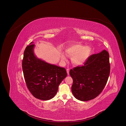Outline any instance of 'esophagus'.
I'll list each match as a JSON object with an SVG mask.
<instances>
[{
    "label": "esophagus",
    "instance_id": "obj_1",
    "mask_svg": "<svg viewBox=\"0 0 126 126\" xmlns=\"http://www.w3.org/2000/svg\"><path fill=\"white\" fill-rule=\"evenodd\" d=\"M69 69H66V71H67V74H68V75H69Z\"/></svg>",
    "mask_w": 126,
    "mask_h": 126
}]
</instances>
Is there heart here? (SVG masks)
<instances>
[{"instance_id":"obj_1","label":"heart","mask_w":126,"mask_h":126,"mask_svg":"<svg viewBox=\"0 0 126 126\" xmlns=\"http://www.w3.org/2000/svg\"><path fill=\"white\" fill-rule=\"evenodd\" d=\"M67 55L72 58V63L76 65H82L88 60L92 53V49L89 46L81 44H75L66 50ZM65 59L64 56H62Z\"/></svg>"}]
</instances>
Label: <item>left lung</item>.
<instances>
[{"label":"left lung","mask_w":126,"mask_h":126,"mask_svg":"<svg viewBox=\"0 0 126 126\" xmlns=\"http://www.w3.org/2000/svg\"><path fill=\"white\" fill-rule=\"evenodd\" d=\"M110 72L109 54L106 50L90 56L83 66L70 70L73 80L71 87L73 95L82 101L95 98L104 89Z\"/></svg>","instance_id":"left-lung-1"}]
</instances>
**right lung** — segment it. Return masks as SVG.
I'll return each instance as SVG.
<instances>
[{"mask_svg":"<svg viewBox=\"0 0 126 126\" xmlns=\"http://www.w3.org/2000/svg\"><path fill=\"white\" fill-rule=\"evenodd\" d=\"M32 43L26 47L24 52L22 69L25 81L34 97L48 100L55 96L59 85L67 73L65 68L48 64L36 57Z\"/></svg>","mask_w":126,"mask_h":126,"instance_id":"obj_1","label":"right lung"}]
</instances>
